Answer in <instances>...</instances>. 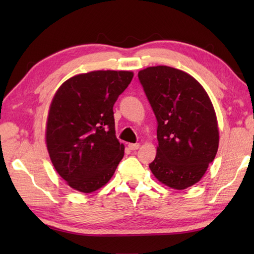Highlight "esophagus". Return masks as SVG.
I'll return each instance as SVG.
<instances>
[{
  "label": "esophagus",
  "instance_id": "obj_1",
  "mask_svg": "<svg viewBox=\"0 0 254 254\" xmlns=\"http://www.w3.org/2000/svg\"><path fill=\"white\" fill-rule=\"evenodd\" d=\"M127 146H128V148H130L131 150H136V149H138V147H139V144H138V143H135V144H128Z\"/></svg>",
  "mask_w": 254,
  "mask_h": 254
}]
</instances>
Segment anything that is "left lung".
I'll list each match as a JSON object with an SVG mask.
<instances>
[{
  "label": "left lung",
  "mask_w": 254,
  "mask_h": 254,
  "mask_svg": "<svg viewBox=\"0 0 254 254\" xmlns=\"http://www.w3.org/2000/svg\"><path fill=\"white\" fill-rule=\"evenodd\" d=\"M157 119V154L149 168L167 187L183 190L202 179L218 149L217 119L206 91L188 73L170 66L138 72Z\"/></svg>",
  "instance_id": "left-lung-1"
}]
</instances>
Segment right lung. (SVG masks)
<instances>
[{"label":"right lung","instance_id":"1","mask_svg":"<svg viewBox=\"0 0 254 254\" xmlns=\"http://www.w3.org/2000/svg\"><path fill=\"white\" fill-rule=\"evenodd\" d=\"M128 71H94L68 78L50 105L46 142L52 165L74 190L90 193L111 179L123 158L113 105L131 83Z\"/></svg>","mask_w":254,"mask_h":254}]
</instances>
